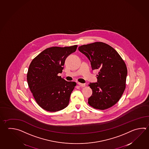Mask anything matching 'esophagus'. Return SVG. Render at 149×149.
Masks as SVG:
<instances>
[{"label": "esophagus", "instance_id": "34e87169", "mask_svg": "<svg viewBox=\"0 0 149 149\" xmlns=\"http://www.w3.org/2000/svg\"><path fill=\"white\" fill-rule=\"evenodd\" d=\"M78 84L81 87H85V84H83V83H78Z\"/></svg>", "mask_w": 149, "mask_h": 149}]
</instances>
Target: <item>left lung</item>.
<instances>
[{
	"label": "left lung",
	"mask_w": 149,
	"mask_h": 149,
	"mask_svg": "<svg viewBox=\"0 0 149 149\" xmlns=\"http://www.w3.org/2000/svg\"><path fill=\"white\" fill-rule=\"evenodd\" d=\"M79 50L90 60L93 70H98L97 82L88 86L93 94L88 103L95 109L104 110L114 105L126 87V64L115 49L103 42L81 45Z\"/></svg>",
	"instance_id": "8db88e82"
}]
</instances>
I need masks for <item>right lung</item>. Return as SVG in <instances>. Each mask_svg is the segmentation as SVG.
Returning <instances> with one entry per match:
<instances>
[{"instance_id":"add662e5","label":"right lung","mask_w":149,"mask_h":149,"mask_svg":"<svg viewBox=\"0 0 149 149\" xmlns=\"http://www.w3.org/2000/svg\"><path fill=\"white\" fill-rule=\"evenodd\" d=\"M77 45L52 47L42 51L31 61L27 81L37 103L44 110L56 112L67 107L76 83L58 76L66 58L75 52Z\"/></svg>"}]
</instances>
